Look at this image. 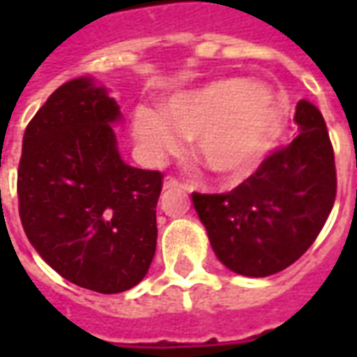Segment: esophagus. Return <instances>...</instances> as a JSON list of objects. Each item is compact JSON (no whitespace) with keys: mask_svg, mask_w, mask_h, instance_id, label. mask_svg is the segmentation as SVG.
Instances as JSON below:
<instances>
[{"mask_svg":"<svg viewBox=\"0 0 357 357\" xmlns=\"http://www.w3.org/2000/svg\"><path fill=\"white\" fill-rule=\"evenodd\" d=\"M164 189H166V191H170V189H183V191H193V187L189 185V183H183V181H179V179L174 178V176H168V178L164 179Z\"/></svg>","mask_w":357,"mask_h":357,"instance_id":"1","label":"esophagus"}]
</instances>
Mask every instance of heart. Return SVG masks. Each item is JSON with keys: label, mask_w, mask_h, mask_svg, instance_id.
Segmentation results:
<instances>
[{"label": "heart", "mask_w": 357, "mask_h": 357, "mask_svg": "<svg viewBox=\"0 0 357 357\" xmlns=\"http://www.w3.org/2000/svg\"><path fill=\"white\" fill-rule=\"evenodd\" d=\"M283 128L273 89L262 82L222 78L172 97L162 112L139 107L133 132L145 147L162 155L179 147V135L195 137V153L222 179H243L260 166Z\"/></svg>", "instance_id": "b5f03b06"}]
</instances>
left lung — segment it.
Returning a JSON list of instances; mask_svg holds the SVG:
<instances>
[{
	"label": "left lung",
	"instance_id": "obj_1",
	"mask_svg": "<svg viewBox=\"0 0 357 357\" xmlns=\"http://www.w3.org/2000/svg\"><path fill=\"white\" fill-rule=\"evenodd\" d=\"M294 122L298 135L229 193L191 195L220 262L241 275L268 277L296 262L335 204V153L321 112L298 101Z\"/></svg>",
	"mask_w": 357,
	"mask_h": 357
}]
</instances>
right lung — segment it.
<instances>
[{
	"label": "right lung",
	"mask_w": 357,
	"mask_h": 357,
	"mask_svg": "<svg viewBox=\"0 0 357 357\" xmlns=\"http://www.w3.org/2000/svg\"><path fill=\"white\" fill-rule=\"evenodd\" d=\"M118 120L107 89L66 82L26 126L17 178L32 247L59 275L101 294L128 291L149 271L164 179L120 158Z\"/></svg>",
	"instance_id": "add662e5"
}]
</instances>
